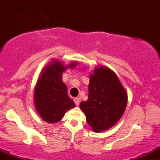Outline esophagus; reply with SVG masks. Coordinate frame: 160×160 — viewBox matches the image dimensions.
Wrapping results in <instances>:
<instances>
[{
	"instance_id": "34e87169",
	"label": "esophagus",
	"mask_w": 160,
	"mask_h": 160,
	"mask_svg": "<svg viewBox=\"0 0 160 160\" xmlns=\"http://www.w3.org/2000/svg\"><path fill=\"white\" fill-rule=\"evenodd\" d=\"M73 101H74V102H75L76 105L78 106V105H79V104H80V98H74Z\"/></svg>"
}]
</instances>
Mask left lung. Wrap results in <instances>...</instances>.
Segmentation results:
<instances>
[{"instance_id":"obj_1","label":"left lung","mask_w":160,"mask_h":160,"mask_svg":"<svg viewBox=\"0 0 160 160\" xmlns=\"http://www.w3.org/2000/svg\"><path fill=\"white\" fill-rule=\"evenodd\" d=\"M88 99L80 109L93 132L106 131L116 125L125 112L128 94L115 72L108 67L93 69L90 76Z\"/></svg>"}]
</instances>
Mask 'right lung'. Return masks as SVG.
Segmentation results:
<instances>
[{
  "label": "right lung",
  "instance_id": "obj_1",
  "mask_svg": "<svg viewBox=\"0 0 160 160\" xmlns=\"http://www.w3.org/2000/svg\"><path fill=\"white\" fill-rule=\"evenodd\" d=\"M77 65L76 61L64 65L61 61L52 59L40 72L34 90V103L37 113L45 122H59L67 111L75 108V103L69 98L62 75L67 69Z\"/></svg>",
  "mask_w": 160,
  "mask_h": 160
}]
</instances>
